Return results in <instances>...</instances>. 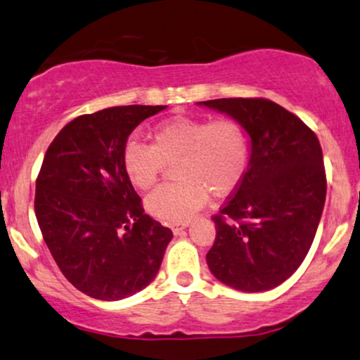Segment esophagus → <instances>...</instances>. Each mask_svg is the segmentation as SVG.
<instances>
[{
    "instance_id": "34e87169",
    "label": "esophagus",
    "mask_w": 360,
    "mask_h": 360,
    "mask_svg": "<svg viewBox=\"0 0 360 360\" xmlns=\"http://www.w3.org/2000/svg\"><path fill=\"white\" fill-rule=\"evenodd\" d=\"M188 226V221H181V223H174V225H170V228H172V231L175 233V235H179V233L181 231V230H185V228Z\"/></svg>"
}]
</instances>
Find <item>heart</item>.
I'll use <instances>...</instances> for the list:
<instances>
[{
    "instance_id": "heart-1",
    "label": "heart",
    "mask_w": 360,
    "mask_h": 360,
    "mask_svg": "<svg viewBox=\"0 0 360 360\" xmlns=\"http://www.w3.org/2000/svg\"><path fill=\"white\" fill-rule=\"evenodd\" d=\"M250 162L246 130L231 117L163 120L152 130V146L130 139L124 146L122 165L130 184L150 190L167 165L175 167V185L148 195L146 207L162 221H185L200 210L208 195L223 198L245 179Z\"/></svg>"
}]
</instances>
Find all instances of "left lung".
Returning a JSON list of instances; mask_svg holds the SVG:
<instances>
[{
  "instance_id": "1",
  "label": "left lung",
  "mask_w": 360,
  "mask_h": 360,
  "mask_svg": "<svg viewBox=\"0 0 360 360\" xmlns=\"http://www.w3.org/2000/svg\"><path fill=\"white\" fill-rule=\"evenodd\" d=\"M236 119L251 137L245 179L213 214L207 253L213 276L246 292L268 291L300 268L323 214L326 169L316 134L263 97L205 101Z\"/></svg>"
}]
</instances>
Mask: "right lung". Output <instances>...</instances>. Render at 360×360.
<instances>
[{"instance_id":"obj_1","label":"right lung","mask_w":360,"mask_h":360,"mask_svg":"<svg viewBox=\"0 0 360 360\" xmlns=\"http://www.w3.org/2000/svg\"><path fill=\"white\" fill-rule=\"evenodd\" d=\"M165 105H119L64 125L36 179L41 233L69 283L87 296L117 301L157 276L170 228L143 213L125 175L129 135Z\"/></svg>"}]
</instances>
